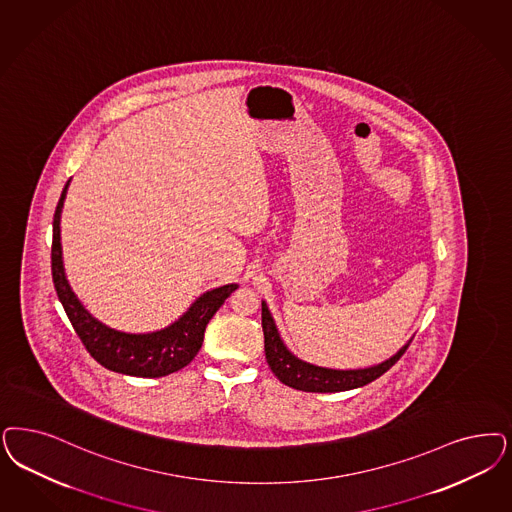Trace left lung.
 <instances>
[{
	"instance_id": "1",
	"label": "left lung",
	"mask_w": 512,
	"mask_h": 512,
	"mask_svg": "<svg viewBox=\"0 0 512 512\" xmlns=\"http://www.w3.org/2000/svg\"><path fill=\"white\" fill-rule=\"evenodd\" d=\"M263 333H265L266 361H268V367L278 376V380L289 388L312 391V393H335V391H348V389L367 386L372 380L388 372L401 359V355L406 352L410 344L408 342L393 357L369 369L336 371V369L318 367L302 361L287 350L265 300H263Z\"/></svg>"
}]
</instances>
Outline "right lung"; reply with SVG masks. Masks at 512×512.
Masks as SVG:
<instances>
[{"label":"right lung","instance_id":"1","mask_svg":"<svg viewBox=\"0 0 512 512\" xmlns=\"http://www.w3.org/2000/svg\"><path fill=\"white\" fill-rule=\"evenodd\" d=\"M66 183L60 194L53 221V249H51V266L56 295L62 302L71 325L87 352L109 371L121 372L128 376L140 378H160L187 367L194 359L204 342V331L213 314L221 304L238 289L236 283H229L206 291L194 300L191 308L174 321L172 325L155 331V333H123L111 329L102 321L92 318L81 300L71 291L66 280L64 263H62V244H60V213L64 208V198L68 193Z\"/></svg>","mask_w":512,"mask_h":512}]
</instances>
